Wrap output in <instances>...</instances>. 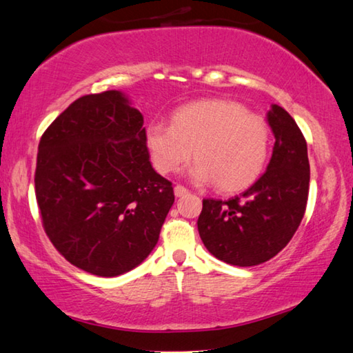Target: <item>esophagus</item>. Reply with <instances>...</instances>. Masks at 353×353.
I'll return each mask as SVG.
<instances>
[{
    "label": "esophagus",
    "instance_id": "1",
    "mask_svg": "<svg viewBox=\"0 0 353 353\" xmlns=\"http://www.w3.org/2000/svg\"><path fill=\"white\" fill-rule=\"evenodd\" d=\"M174 194H176V197H182L185 194H188V190L185 188L183 185H176V187H174Z\"/></svg>",
    "mask_w": 353,
    "mask_h": 353
}]
</instances>
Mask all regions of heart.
<instances>
[{
    "instance_id": "1",
    "label": "heart",
    "mask_w": 353,
    "mask_h": 353,
    "mask_svg": "<svg viewBox=\"0 0 353 353\" xmlns=\"http://www.w3.org/2000/svg\"><path fill=\"white\" fill-rule=\"evenodd\" d=\"M146 146L154 168L170 174L194 156L191 176L233 193L248 187L264 170L270 130L258 114L230 100H203L179 108L171 123L152 121Z\"/></svg>"
}]
</instances>
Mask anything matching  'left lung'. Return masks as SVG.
<instances>
[{"instance_id": "left-lung-1", "label": "left lung", "mask_w": 353, "mask_h": 353, "mask_svg": "<svg viewBox=\"0 0 353 353\" xmlns=\"http://www.w3.org/2000/svg\"><path fill=\"white\" fill-rule=\"evenodd\" d=\"M274 146L267 171L228 201L203 199L197 230L208 252L227 264L259 265L283 250L303 221L309 199L307 143L284 108L267 114Z\"/></svg>"}]
</instances>
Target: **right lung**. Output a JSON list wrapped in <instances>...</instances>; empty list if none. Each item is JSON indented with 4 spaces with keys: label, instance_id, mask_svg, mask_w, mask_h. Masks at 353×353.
<instances>
[{
    "label": "right lung",
    "instance_id": "add662e5",
    "mask_svg": "<svg viewBox=\"0 0 353 353\" xmlns=\"http://www.w3.org/2000/svg\"><path fill=\"white\" fill-rule=\"evenodd\" d=\"M143 115L120 91L72 101L40 139L35 197L49 241L97 276L137 267L159 241L174 203L154 171Z\"/></svg>",
    "mask_w": 353,
    "mask_h": 353
}]
</instances>
